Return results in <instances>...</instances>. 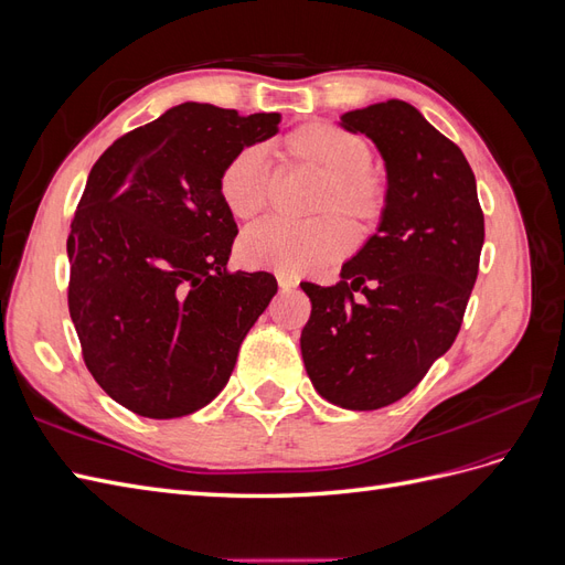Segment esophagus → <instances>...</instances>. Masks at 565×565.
I'll return each instance as SVG.
<instances>
[{
	"label": "esophagus",
	"mask_w": 565,
	"mask_h": 565,
	"mask_svg": "<svg viewBox=\"0 0 565 565\" xmlns=\"http://www.w3.org/2000/svg\"><path fill=\"white\" fill-rule=\"evenodd\" d=\"M278 285H280V289L285 292V289H292V287H297V280H295V278H289V276H285V273H278Z\"/></svg>",
	"instance_id": "34e87169"
}]
</instances>
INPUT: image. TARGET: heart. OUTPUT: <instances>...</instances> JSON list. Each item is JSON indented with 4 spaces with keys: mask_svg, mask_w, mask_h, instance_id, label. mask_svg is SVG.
Here are the masks:
<instances>
[{
    "mask_svg": "<svg viewBox=\"0 0 565 565\" xmlns=\"http://www.w3.org/2000/svg\"><path fill=\"white\" fill-rule=\"evenodd\" d=\"M280 169H306L320 174L311 202L313 221L287 224L266 221L241 237V259L256 268H276L285 276H301L344 256L353 245V228L339 214L370 233L384 218L388 188L370 164L367 139L347 127L313 119L282 134L270 146ZM216 195L237 221L259 216L270 198V169L262 152L243 148L218 169Z\"/></svg>",
    "mask_w": 565,
    "mask_h": 565,
    "instance_id": "b5f03b06",
    "label": "heart"
}]
</instances>
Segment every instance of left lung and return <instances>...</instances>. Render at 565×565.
<instances>
[{"label":"left lung","instance_id":"1","mask_svg":"<svg viewBox=\"0 0 565 565\" xmlns=\"http://www.w3.org/2000/svg\"><path fill=\"white\" fill-rule=\"evenodd\" d=\"M341 127L380 148L388 202L337 285L301 282L311 299L301 358L322 398L380 409L407 396L455 344L486 221L465 152L417 108L393 98L344 113Z\"/></svg>","mask_w":565,"mask_h":565}]
</instances>
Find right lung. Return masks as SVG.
Instances as JSON below:
<instances>
[{"label":"right lung","instance_id":"obj_1","mask_svg":"<svg viewBox=\"0 0 565 565\" xmlns=\"http://www.w3.org/2000/svg\"><path fill=\"white\" fill-rule=\"evenodd\" d=\"M278 113L181 104L92 167L67 235V309L84 365L113 401L150 419L218 396L278 282L228 270L237 235L218 169L278 131Z\"/></svg>","mask_w":565,"mask_h":565}]
</instances>
